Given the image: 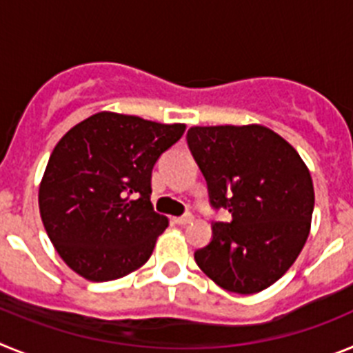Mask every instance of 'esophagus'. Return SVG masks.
I'll return each instance as SVG.
<instances>
[{"label":"esophagus","mask_w":353,"mask_h":353,"mask_svg":"<svg viewBox=\"0 0 353 353\" xmlns=\"http://www.w3.org/2000/svg\"><path fill=\"white\" fill-rule=\"evenodd\" d=\"M174 223L180 224V226H185V224L192 223V215L185 214V215H180V217H174Z\"/></svg>","instance_id":"34e87169"}]
</instances>
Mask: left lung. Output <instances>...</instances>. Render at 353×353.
Instances as JSON below:
<instances>
[{
	"mask_svg": "<svg viewBox=\"0 0 353 353\" xmlns=\"http://www.w3.org/2000/svg\"><path fill=\"white\" fill-rule=\"evenodd\" d=\"M187 145L207 180L210 205L232 214L212 224L198 267L228 292L269 288L293 265L310 235L313 180L288 141L263 125L191 127Z\"/></svg>",
	"mask_w": 353,
	"mask_h": 353,
	"instance_id": "1",
	"label": "left lung"
}]
</instances>
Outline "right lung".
Masks as SVG:
<instances>
[{"mask_svg": "<svg viewBox=\"0 0 353 353\" xmlns=\"http://www.w3.org/2000/svg\"><path fill=\"white\" fill-rule=\"evenodd\" d=\"M183 130V123L102 111L58 141L39 207L52 245L74 272L113 281L148 261L168 228L150 201L152 170Z\"/></svg>", "mask_w": 353, "mask_h": 353, "instance_id": "add662e5", "label": "right lung"}]
</instances>
